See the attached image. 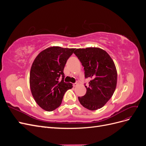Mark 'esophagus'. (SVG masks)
Wrapping results in <instances>:
<instances>
[{"mask_svg":"<svg viewBox=\"0 0 146 146\" xmlns=\"http://www.w3.org/2000/svg\"><path fill=\"white\" fill-rule=\"evenodd\" d=\"M77 85H78V83H75L73 84L74 87H76V86H77Z\"/></svg>","mask_w":146,"mask_h":146,"instance_id":"esophagus-1","label":"esophagus"}]
</instances>
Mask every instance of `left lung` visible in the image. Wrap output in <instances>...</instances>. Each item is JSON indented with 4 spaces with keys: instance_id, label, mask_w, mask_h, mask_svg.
<instances>
[{
    "instance_id": "obj_1",
    "label": "left lung",
    "mask_w": 146,
    "mask_h": 146,
    "mask_svg": "<svg viewBox=\"0 0 146 146\" xmlns=\"http://www.w3.org/2000/svg\"><path fill=\"white\" fill-rule=\"evenodd\" d=\"M85 70V78L91 80L85 86V96L78 97L81 105L90 110L101 108L111 98L117 84L115 64L108 53L98 47L77 48L74 52Z\"/></svg>"
}]
</instances>
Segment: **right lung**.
<instances>
[{
	"label": "right lung",
	"instance_id": "obj_1",
	"mask_svg": "<svg viewBox=\"0 0 146 146\" xmlns=\"http://www.w3.org/2000/svg\"><path fill=\"white\" fill-rule=\"evenodd\" d=\"M75 49L58 46L47 48L37 55L32 65L31 92L37 104L47 111L58 108L65 92L72 88V83L64 82L63 70Z\"/></svg>",
	"mask_w": 146,
	"mask_h": 146
}]
</instances>
